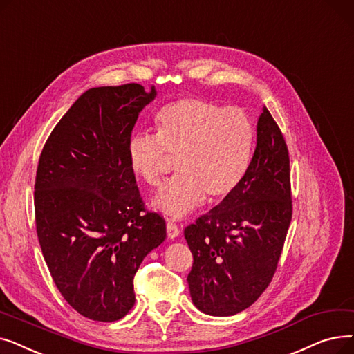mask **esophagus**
<instances>
[{
    "label": "esophagus",
    "mask_w": 354,
    "mask_h": 354,
    "mask_svg": "<svg viewBox=\"0 0 354 354\" xmlns=\"http://www.w3.org/2000/svg\"><path fill=\"white\" fill-rule=\"evenodd\" d=\"M167 234H168V238H170V239H174L180 234V227L173 221L167 222Z\"/></svg>",
    "instance_id": "obj_1"
}]
</instances>
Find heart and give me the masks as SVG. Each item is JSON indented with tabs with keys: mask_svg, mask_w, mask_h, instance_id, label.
<instances>
[{
	"mask_svg": "<svg viewBox=\"0 0 354 354\" xmlns=\"http://www.w3.org/2000/svg\"><path fill=\"white\" fill-rule=\"evenodd\" d=\"M157 133H133L127 144L131 173L158 187L170 157L177 158V177L154 198V206L183 217L207 196L227 197L242 181L254 151L255 131L249 115L213 100L184 97L167 104L156 116Z\"/></svg>",
	"mask_w": 354,
	"mask_h": 354,
	"instance_id": "obj_1",
	"label": "heart"
}]
</instances>
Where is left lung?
Segmentation results:
<instances>
[{
  "instance_id": "left-lung-1",
  "label": "left lung",
  "mask_w": 354,
  "mask_h": 354,
  "mask_svg": "<svg viewBox=\"0 0 354 354\" xmlns=\"http://www.w3.org/2000/svg\"><path fill=\"white\" fill-rule=\"evenodd\" d=\"M257 131L255 153L238 187L184 229L193 254L190 295L209 315H234L261 297L292 218L288 147L265 106Z\"/></svg>"
}]
</instances>
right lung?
Wrapping results in <instances>:
<instances>
[{
	"label": "right lung",
	"mask_w": 354,
	"mask_h": 354,
	"mask_svg": "<svg viewBox=\"0 0 354 354\" xmlns=\"http://www.w3.org/2000/svg\"><path fill=\"white\" fill-rule=\"evenodd\" d=\"M138 83L82 93L40 154L36 229L48 271L83 317L111 323L136 304L133 277L165 239V221L145 209L127 144L156 97Z\"/></svg>",
	"instance_id": "obj_1"
}]
</instances>
